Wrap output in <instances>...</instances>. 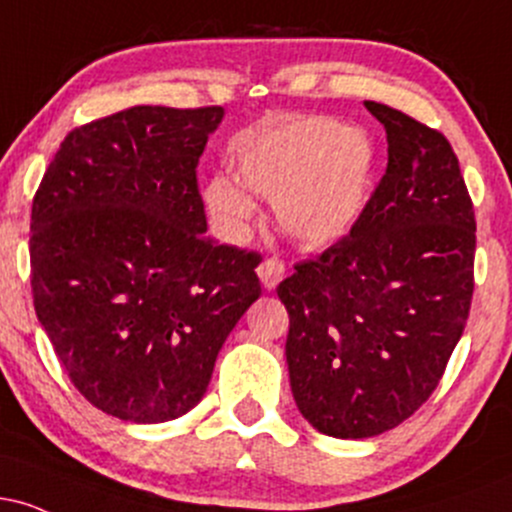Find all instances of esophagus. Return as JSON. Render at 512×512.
<instances>
[{
  "label": "esophagus",
  "instance_id": "34e87169",
  "mask_svg": "<svg viewBox=\"0 0 512 512\" xmlns=\"http://www.w3.org/2000/svg\"><path fill=\"white\" fill-rule=\"evenodd\" d=\"M257 274H260V281H262L264 289L274 291L276 286H279V281L286 276V267H284V262L276 260V257H267V260L257 267Z\"/></svg>",
  "mask_w": 512,
  "mask_h": 512
}]
</instances>
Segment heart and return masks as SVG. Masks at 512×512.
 <instances>
[{
	"label": "heart",
	"instance_id": "b5f03b06",
	"mask_svg": "<svg viewBox=\"0 0 512 512\" xmlns=\"http://www.w3.org/2000/svg\"><path fill=\"white\" fill-rule=\"evenodd\" d=\"M238 185L272 199L276 219L293 240L325 248L349 236L373 192L375 149L361 129L327 117L293 122L267 134L233 166ZM207 207L233 231L255 221V204L226 180H211Z\"/></svg>",
	"mask_w": 512,
	"mask_h": 512
}]
</instances>
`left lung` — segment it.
Listing matches in <instances>:
<instances>
[{
	"instance_id": "obj_1",
	"label": "left lung",
	"mask_w": 512,
	"mask_h": 512,
	"mask_svg": "<svg viewBox=\"0 0 512 512\" xmlns=\"http://www.w3.org/2000/svg\"><path fill=\"white\" fill-rule=\"evenodd\" d=\"M387 132V170L349 236L279 284L291 392L332 438L409 419L443 378L474 291L477 221L448 139L366 101Z\"/></svg>"
}]
</instances>
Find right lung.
<instances>
[{"mask_svg": "<svg viewBox=\"0 0 512 512\" xmlns=\"http://www.w3.org/2000/svg\"><path fill=\"white\" fill-rule=\"evenodd\" d=\"M223 108L134 105L64 137L31 211L40 325L76 390L132 424L187 414L260 298L257 252L207 233L197 163Z\"/></svg>", "mask_w": 512, "mask_h": 512, "instance_id": "right-lung-1", "label": "right lung"}]
</instances>
